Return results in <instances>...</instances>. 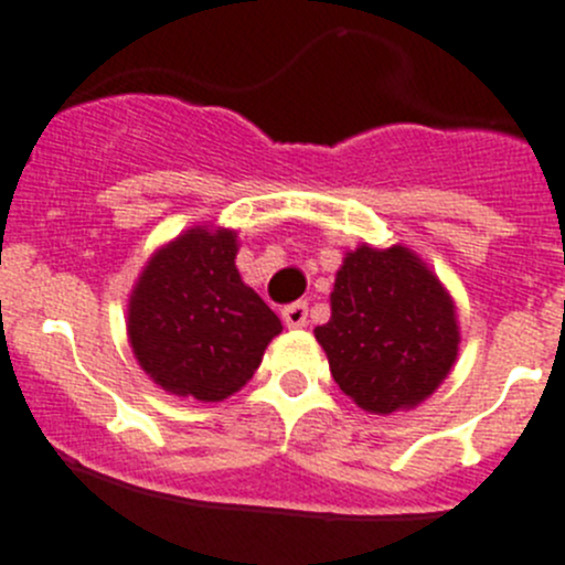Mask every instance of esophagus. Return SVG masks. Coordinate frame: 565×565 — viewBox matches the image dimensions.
<instances>
[{
	"instance_id": "esophagus-1",
	"label": "esophagus",
	"mask_w": 565,
	"mask_h": 565,
	"mask_svg": "<svg viewBox=\"0 0 565 565\" xmlns=\"http://www.w3.org/2000/svg\"><path fill=\"white\" fill-rule=\"evenodd\" d=\"M281 317L287 328H306V322H309V303H303V300L289 303L287 309L281 311Z\"/></svg>"
}]
</instances>
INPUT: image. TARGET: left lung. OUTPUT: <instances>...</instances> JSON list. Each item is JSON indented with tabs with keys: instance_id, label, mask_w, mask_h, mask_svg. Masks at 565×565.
I'll list each match as a JSON object with an SVG mask.
<instances>
[{
	"instance_id": "obj_1",
	"label": "left lung",
	"mask_w": 565,
	"mask_h": 565,
	"mask_svg": "<svg viewBox=\"0 0 565 565\" xmlns=\"http://www.w3.org/2000/svg\"><path fill=\"white\" fill-rule=\"evenodd\" d=\"M339 388L361 409H413L451 374L459 355L457 303L407 246L347 250L330 292V319L315 328Z\"/></svg>"
}]
</instances>
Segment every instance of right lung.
Segmentation results:
<instances>
[{"label": "right lung", "mask_w": 565, "mask_h": 565, "mask_svg": "<svg viewBox=\"0 0 565 565\" xmlns=\"http://www.w3.org/2000/svg\"><path fill=\"white\" fill-rule=\"evenodd\" d=\"M235 230L191 226L147 259L130 289V350L167 393L224 402L281 333V319L241 278Z\"/></svg>", "instance_id": "obj_1"}]
</instances>
